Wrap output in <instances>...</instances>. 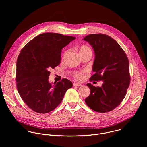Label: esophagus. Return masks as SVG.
I'll list each match as a JSON object with an SVG mask.
<instances>
[{
    "label": "esophagus",
    "instance_id": "34e87169",
    "mask_svg": "<svg viewBox=\"0 0 147 147\" xmlns=\"http://www.w3.org/2000/svg\"><path fill=\"white\" fill-rule=\"evenodd\" d=\"M73 87H76V86H81V84H79V83H78V82H74L73 83Z\"/></svg>",
    "mask_w": 147,
    "mask_h": 147
}]
</instances>
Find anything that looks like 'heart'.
<instances>
[{
	"instance_id": "obj_1",
	"label": "heart",
	"mask_w": 147,
	"mask_h": 147,
	"mask_svg": "<svg viewBox=\"0 0 147 147\" xmlns=\"http://www.w3.org/2000/svg\"><path fill=\"white\" fill-rule=\"evenodd\" d=\"M86 52H92L91 48L88 46L82 45L80 48L79 53ZM84 73H85V71H77V72H75L73 74V76L76 80H77L78 81H81L84 79Z\"/></svg>"
}]
</instances>
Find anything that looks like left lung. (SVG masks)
I'll use <instances>...</instances> for the list:
<instances>
[{
  "label": "left lung",
  "mask_w": 147,
  "mask_h": 147,
  "mask_svg": "<svg viewBox=\"0 0 147 147\" xmlns=\"http://www.w3.org/2000/svg\"><path fill=\"white\" fill-rule=\"evenodd\" d=\"M84 40L92 45L95 57L90 81H103L101 87L88 83L90 95L85 102L93 111H112L123 101L130 82L128 57L121 47L111 36L102 34H90Z\"/></svg>",
  "instance_id": "obj_1"
}]
</instances>
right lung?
Returning <instances> with one entry per match:
<instances>
[{
    "mask_svg": "<svg viewBox=\"0 0 147 147\" xmlns=\"http://www.w3.org/2000/svg\"><path fill=\"white\" fill-rule=\"evenodd\" d=\"M75 39L57 33H44L21 50L16 65V86L21 98L32 111L39 113L53 111L72 87L67 78L52 86L48 77L49 70L60 64L61 49Z\"/></svg>",
    "mask_w": 147,
    "mask_h": 147,
    "instance_id": "add662e5",
    "label": "right lung"
}]
</instances>
